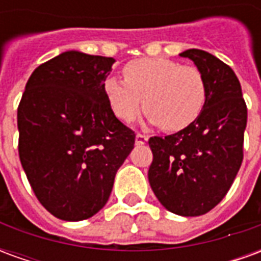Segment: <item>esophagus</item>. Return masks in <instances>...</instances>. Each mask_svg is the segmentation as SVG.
<instances>
[{
  "instance_id": "obj_1",
  "label": "esophagus",
  "mask_w": 261,
  "mask_h": 261,
  "mask_svg": "<svg viewBox=\"0 0 261 261\" xmlns=\"http://www.w3.org/2000/svg\"><path fill=\"white\" fill-rule=\"evenodd\" d=\"M148 141V137L144 136V134H137L136 136V144H145Z\"/></svg>"
}]
</instances>
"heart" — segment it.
Listing matches in <instances>:
<instances>
[{
  "label": "heart",
  "instance_id": "heart-1",
  "mask_svg": "<svg viewBox=\"0 0 261 261\" xmlns=\"http://www.w3.org/2000/svg\"><path fill=\"white\" fill-rule=\"evenodd\" d=\"M125 81L109 76L103 92L116 117L131 123L148 113L152 125L181 131L196 121L207 100V85L200 69L168 59H140L123 68Z\"/></svg>",
  "mask_w": 261,
  "mask_h": 261
}]
</instances>
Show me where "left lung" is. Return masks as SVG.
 <instances>
[{
    "label": "left lung",
    "instance_id": "8db88e82",
    "mask_svg": "<svg viewBox=\"0 0 261 261\" xmlns=\"http://www.w3.org/2000/svg\"><path fill=\"white\" fill-rule=\"evenodd\" d=\"M180 57L200 69L207 100L190 127L149 138L153 159L148 180L168 211L198 217L224 198L239 172L247 109L241 82L229 65L198 48L186 50Z\"/></svg>",
    "mask_w": 261,
    "mask_h": 261
}]
</instances>
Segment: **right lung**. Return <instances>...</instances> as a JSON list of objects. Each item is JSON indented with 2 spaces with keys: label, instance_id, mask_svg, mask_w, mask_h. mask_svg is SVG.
Masks as SVG:
<instances>
[{
  "label": "right lung",
  "instance_id": "1",
  "mask_svg": "<svg viewBox=\"0 0 261 261\" xmlns=\"http://www.w3.org/2000/svg\"><path fill=\"white\" fill-rule=\"evenodd\" d=\"M114 61L64 51L32 72L20 99V164L37 200L63 221L88 219L105 207L134 148V131L103 92Z\"/></svg>",
  "mask_w": 261,
  "mask_h": 261
}]
</instances>
